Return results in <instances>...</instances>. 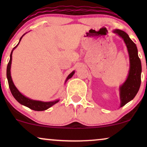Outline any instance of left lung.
Here are the masks:
<instances>
[{
	"mask_svg": "<svg viewBox=\"0 0 147 147\" xmlns=\"http://www.w3.org/2000/svg\"><path fill=\"white\" fill-rule=\"evenodd\" d=\"M114 33L120 35L125 42L130 57V71L127 80L120 88V107L125 105L135 97L139 90L141 83V61L138 55V49L136 44L130 39L125 32L116 29Z\"/></svg>",
	"mask_w": 147,
	"mask_h": 147,
	"instance_id": "obj_1",
	"label": "left lung"
}]
</instances>
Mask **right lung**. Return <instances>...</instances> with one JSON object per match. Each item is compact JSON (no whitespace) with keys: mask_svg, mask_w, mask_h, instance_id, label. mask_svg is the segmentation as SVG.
Listing matches in <instances>:
<instances>
[{"mask_svg":"<svg viewBox=\"0 0 147 147\" xmlns=\"http://www.w3.org/2000/svg\"><path fill=\"white\" fill-rule=\"evenodd\" d=\"M22 37H21V39H20L19 42L21 41ZM19 43H18L17 45L13 48V49L17 47V45H19ZM12 53H13V51H11V55H10L9 62L7 65V76L8 82H9L10 90H11V92L12 94H13V97L15 98L20 104H21L24 106H27V107L29 108L30 109L35 110V111H43V110H45L48 109L49 108L51 107V106L54 105V104L57 103V102H58L59 100H55V101L50 102H41V101H36V100H33L29 99V98L25 97V96L22 95V94L20 93V92H19V90L17 89V88H16L15 86L14 85L13 80H12V78H11V62H12ZM74 72L75 71L71 72V73L70 74L69 76H68V77L67 78V80H66L65 81H67L68 79H69V78H71L72 76H73V75L74 74Z\"/></svg>","mask_w":147,"mask_h":147,"instance_id":"obj_1","label":"right lung"}]
</instances>
